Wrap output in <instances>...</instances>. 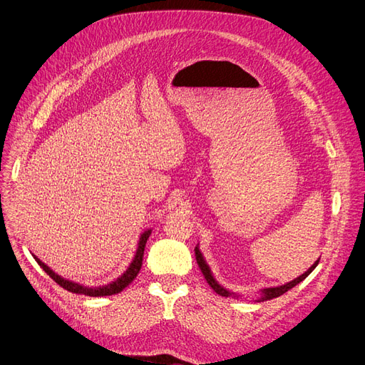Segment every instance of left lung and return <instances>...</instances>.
Wrapping results in <instances>:
<instances>
[{"label": "left lung", "mask_w": 365, "mask_h": 365, "mask_svg": "<svg viewBox=\"0 0 365 365\" xmlns=\"http://www.w3.org/2000/svg\"><path fill=\"white\" fill-rule=\"evenodd\" d=\"M195 259H197V263H198V266H200V269H201L204 278L207 279V282L210 284V287H212V289H213L219 296H223V297H231V296H234V297H241V294H237V293H234V292H231V290L225 289L223 285H220V284L217 282V279L213 277V272H212V269H210V266L207 264V262H205V259H204V256H202V253H201L198 245L195 247ZM318 262H319V259L309 267L308 271H306L304 274H302L300 277L294 278V279L290 281V282L278 285V287H267V289H260V290H259V297H257L255 302L271 300V299H275V297H278V296L287 293L289 290H292L293 287H296L299 282H302L306 277H308V275L315 269Z\"/></svg>", "instance_id": "left-lung-1"}]
</instances>
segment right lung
<instances>
[{"label":"right lung","instance_id":"obj_1","mask_svg":"<svg viewBox=\"0 0 365 365\" xmlns=\"http://www.w3.org/2000/svg\"><path fill=\"white\" fill-rule=\"evenodd\" d=\"M152 232V229H146V231H143L140 234V238H139V242H138V248H136V253H134V257L131 260V263L128 264V267L125 269V272L118 277L117 279H113L112 282L106 284V285H101V287H87V285H83L80 282H75V281H69L63 277H61L59 274H56L53 269H50V267L41 262L40 259H38L35 255L34 259L36 260V263L40 264L44 272H47V275L54 279L57 284H59L61 287H63L65 290L71 292V293H75V294H86V296H91V297H102V296H112V294H117L120 292H123L125 287L138 277L140 267H142V262H143V253H145V247H146V241L149 238Z\"/></svg>","mask_w":365,"mask_h":365}]
</instances>
